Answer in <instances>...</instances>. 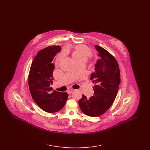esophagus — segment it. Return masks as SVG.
Instances as JSON below:
<instances>
[{
    "label": "esophagus",
    "mask_w": 150,
    "mask_h": 150,
    "mask_svg": "<svg viewBox=\"0 0 150 150\" xmlns=\"http://www.w3.org/2000/svg\"><path fill=\"white\" fill-rule=\"evenodd\" d=\"M72 92H73V89H68V90H67V93H68V94H71Z\"/></svg>",
    "instance_id": "34e87169"
}]
</instances>
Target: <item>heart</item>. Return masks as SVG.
<instances>
[{
	"label": "heart",
	"instance_id": "heart-1",
	"mask_svg": "<svg viewBox=\"0 0 150 150\" xmlns=\"http://www.w3.org/2000/svg\"><path fill=\"white\" fill-rule=\"evenodd\" d=\"M91 52L87 47L84 45H80L76 47L74 52L73 58L76 61L84 58L87 59V58L91 56Z\"/></svg>",
	"mask_w": 150,
	"mask_h": 150
}]
</instances>
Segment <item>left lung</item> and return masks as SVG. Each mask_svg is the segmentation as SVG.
<instances>
[{"label":"left lung","instance_id":"obj_1","mask_svg":"<svg viewBox=\"0 0 150 150\" xmlns=\"http://www.w3.org/2000/svg\"><path fill=\"white\" fill-rule=\"evenodd\" d=\"M95 48L98 52L99 59L90 78L94 84V94L89 99L83 94L79 100L81 111L92 117L103 114L111 106L120 84L119 67L114 57L98 45H95Z\"/></svg>","mask_w":150,"mask_h":150}]
</instances>
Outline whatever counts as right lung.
<instances>
[{"label":"right lung","mask_w":150,"mask_h":150,"mask_svg":"<svg viewBox=\"0 0 150 150\" xmlns=\"http://www.w3.org/2000/svg\"><path fill=\"white\" fill-rule=\"evenodd\" d=\"M61 50V48L58 45L40 50L32 62L29 72L28 83L32 98L43 110L49 113L61 110L68 98L66 92H52L53 89L50 87L54 80V64L52 61Z\"/></svg>","instance_id":"obj_1"}]
</instances>
